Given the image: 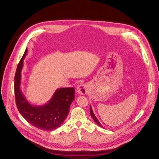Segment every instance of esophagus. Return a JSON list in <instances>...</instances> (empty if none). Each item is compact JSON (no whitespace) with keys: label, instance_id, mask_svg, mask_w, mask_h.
Here are the masks:
<instances>
[{"label":"esophagus","instance_id":"1","mask_svg":"<svg viewBox=\"0 0 159 159\" xmlns=\"http://www.w3.org/2000/svg\"><path fill=\"white\" fill-rule=\"evenodd\" d=\"M77 93L80 95H86L89 91V86L87 84H82L79 86L77 88Z\"/></svg>","mask_w":159,"mask_h":159}]
</instances>
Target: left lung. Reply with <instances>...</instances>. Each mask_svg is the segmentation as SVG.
I'll list each match as a JSON object with an SVG mask.
<instances>
[{"instance_id": "left-lung-1", "label": "left lung", "mask_w": 159, "mask_h": 159, "mask_svg": "<svg viewBox=\"0 0 159 159\" xmlns=\"http://www.w3.org/2000/svg\"><path fill=\"white\" fill-rule=\"evenodd\" d=\"M90 115H91V117L93 118V120L98 125V126H100V127H101V128H104L103 126H102V125L99 122V121L98 120V119H97V117L95 116V115H94V113H93V110H92V108H91V107L90 106Z\"/></svg>"}]
</instances>
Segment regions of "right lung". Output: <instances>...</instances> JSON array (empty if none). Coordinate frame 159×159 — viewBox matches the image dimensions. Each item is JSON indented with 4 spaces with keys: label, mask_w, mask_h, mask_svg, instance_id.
<instances>
[{
    "label": "right lung",
    "mask_w": 159,
    "mask_h": 159,
    "mask_svg": "<svg viewBox=\"0 0 159 159\" xmlns=\"http://www.w3.org/2000/svg\"><path fill=\"white\" fill-rule=\"evenodd\" d=\"M27 48L20 59L15 75V102L19 113L33 126L43 131H52L64 122L75 99L74 88L57 89L51 100L45 105L37 106L30 104L20 88L23 61Z\"/></svg>",
    "instance_id": "obj_1"
}]
</instances>
